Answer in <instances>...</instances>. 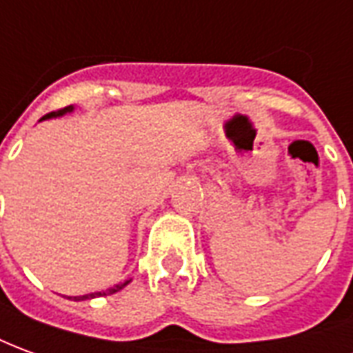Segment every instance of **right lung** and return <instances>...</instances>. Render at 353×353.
Returning a JSON list of instances; mask_svg holds the SVG:
<instances>
[{"label":"right lung","mask_w":353,"mask_h":353,"mask_svg":"<svg viewBox=\"0 0 353 353\" xmlns=\"http://www.w3.org/2000/svg\"><path fill=\"white\" fill-rule=\"evenodd\" d=\"M70 110H72V107H65V108H61V110H53V112L46 114V117L41 118V120H46V118H51V117H61V114H65V112H70ZM128 283H130V281H125V283H120V285H114V287L108 288V290H105V292H93V294L74 296V300H90V298H95V296H108V294H114V292H118L120 288H124Z\"/></svg>","instance_id":"1"}]
</instances>
